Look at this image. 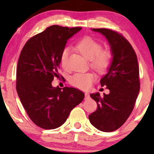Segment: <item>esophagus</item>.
<instances>
[{
  "label": "esophagus",
  "instance_id": "obj_1",
  "mask_svg": "<svg viewBox=\"0 0 154 154\" xmlns=\"http://www.w3.org/2000/svg\"><path fill=\"white\" fill-rule=\"evenodd\" d=\"M85 99H88V98H90V94L88 93H85Z\"/></svg>",
  "mask_w": 154,
  "mask_h": 154
}]
</instances>
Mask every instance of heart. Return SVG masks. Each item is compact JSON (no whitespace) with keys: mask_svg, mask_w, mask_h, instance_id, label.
<instances>
[{"mask_svg":"<svg viewBox=\"0 0 154 154\" xmlns=\"http://www.w3.org/2000/svg\"><path fill=\"white\" fill-rule=\"evenodd\" d=\"M76 48L85 58L90 60L91 66L95 71L102 73L106 71L110 66L112 54L108 50H100L101 45L94 39L90 37L81 39L76 44ZM69 54V49L68 48H63L61 54L60 61L63 68L67 66ZM95 79V75L91 72H79L71 76L69 82L76 88L85 90L91 87Z\"/></svg>","mask_w":154,"mask_h":154,"instance_id":"obj_1","label":"heart"}]
</instances>
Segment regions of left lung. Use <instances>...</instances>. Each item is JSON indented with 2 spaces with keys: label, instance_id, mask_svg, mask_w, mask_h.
I'll list each match as a JSON object with an SVG mask.
<instances>
[{
  "label": "left lung",
  "instance_id": "8db88e82",
  "mask_svg": "<svg viewBox=\"0 0 154 154\" xmlns=\"http://www.w3.org/2000/svg\"><path fill=\"white\" fill-rule=\"evenodd\" d=\"M92 31L106 39L112 60L108 72L100 80L101 86L106 85L109 93L103 96L99 93L90 95L98 106L88 118L98 130L112 132L126 122L133 110L140 91L138 63L135 51L122 35L104 28Z\"/></svg>",
  "mask_w": 154,
  "mask_h": 154
}]
</instances>
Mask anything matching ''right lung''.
I'll list each match as a JSON object with an SVG mask.
<instances>
[{
  "label": "right lung",
  "instance_id": "1",
  "mask_svg": "<svg viewBox=\"0 0 154 154\" xmlns=\"http://www.w3.org/2000/svg\"><path fill=\"white\" fill-rule=\"evenodd\" d=\"M82 29L53 25L26 42L19 56L17 91L30 119L40 128L51 130L66 121L85 94L74 88L53 87L59 75L60 56L67 40Z\"/></svg>",
  "mask_w": 154,
  "mask_h": 154
}]
</instances>
